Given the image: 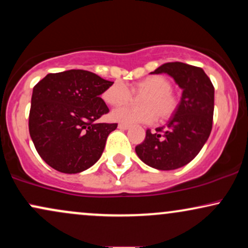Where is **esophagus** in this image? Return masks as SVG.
Returning <instances> with one entry per match:
<instances>
[{"label": "esophagus", "instance_id": "esophagus-1", "mask_svg": "<svg viewBox=\"0 0 248 248\" xmlns=\"http://www.w3.org/2000/svg\"><path fill=\"white\" fill-rule=\"evenodd\" d=\"M118 128H119V129H122V130H127V129H129V124H118Z\"/></svg>", "mask_w": 248, "mask_h": 248}]
</instances>
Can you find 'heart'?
Returning <instances> with one entry per match:
<instances>
[{"instance_id": "heart-1", "label": "heart", "mask_w": 248, "mask_h": 248, "mask_svg": "<svg viewBox=\"0 0 248 248\" xmlns=\"http://www.w3.org/2000/svg\"><path fill=\"white\" fill-rule=\"evenodd\" d=\"M172 82L161 75L149 76L135 82L128 88L121 81H115L102 93V99L110 106H124L132 101L133 95H142L141 107L116 108L110 113V119L124 124L139 122H152L157 116L158 120H168L175 114L179 106V98L171 90Z\"/></svg>"}]
</instances>
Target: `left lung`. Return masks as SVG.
Instances as JSON below:
<instances>
[{
	"label": "left lung",
	"mask_w": 248,
	"mask_h": 248,
	"mask_svg": "<svg viewBox=\"0 0 248 248\" xmlns=\"http://www.w3.org/2000/svg\"><path fill=\"white\" fill-rule=\"evenodd\" d=\"M154 75L167 73L183 90L179 106L166 126L146 132L135 152L147 166L175 170L191 162L209 139L215 109V87L203 69L184 62H166Z\"/></svg>",
	"instance_id": "left-lung-1"
}]
</instances>
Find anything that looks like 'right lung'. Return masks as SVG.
I'll return each instance as SVG.
<instances>
[{
  "label": "right lung",
  "instance_id": "obj_1",
  "mask_svg": "<svg viewBox=\"0 0 248 248\" xmlns=\"http://www.w3.org/2000/svg\"><path fill=\"white\" fill-rule=\"evenodd\" d=\"M113 81L85 70L49 73L33 87L29 132L37 153L57 171L78 173L101 157L118 124H95L109 112L100 95Z\"/></svg>",
  "mask_w": 248,
  "mask_h": 248
}]
</instances>
